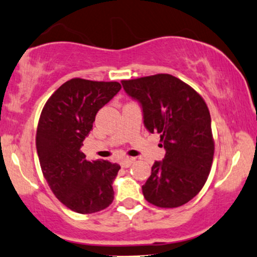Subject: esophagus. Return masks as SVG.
<instances>
[{"label": "esophagus", "instance_id": "1", "mask_svg": "<svg viewBox=\"0 0 257 257\" xmlns=\"http://www.w3.org/2000/svg\"><path fill=\"white\" fill-rule=\"evenodd\" d=\"M134 161L135 160L133 158H126V159H124V160L121 161V166L123 168H128V167H131L133 164H134Z\"/></svg>", "mask_w": 257, "mask_h": 257}]
</instances>
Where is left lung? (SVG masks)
<instances>
[{"mask_svg": "<svg viewBox=\"0 0 257 257\" xmlns=\"http://www.w3.org/2000/svg\"><path fill=\"white\" fill-rule=\"evenodd\" d=\"M121 83L141 103L146 128L160 134V145L166 151L142 186L146 200L164 209L184 205L200 192L212 166L215 141L205 100L188 84L167 73Z\"/></svg>", "mask_w": 257, "mask_h": 257, "instance_id": "8db88e82", "label": "left lung"}]
</instances>
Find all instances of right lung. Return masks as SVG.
I'll return each mask as SVG.
<instances>
[{"label":"right lung","mask_w":257,"mask_h":257,"mask_svg":"<svg viewBox=\"0 0 257 257\" xmlns=\"http://www.w3.org/2000/svg\"><path fill=\"white\" fill-rule=\"evenodd\" d=\"M121 87L117 82L73 78L54 91L41 111L35 142L42 174L54 196L74 212H98L113 200L112 181L121 167L86 160L80 148L96 113Z\"/></svg>","instance_id":"1"}]
</instances>
